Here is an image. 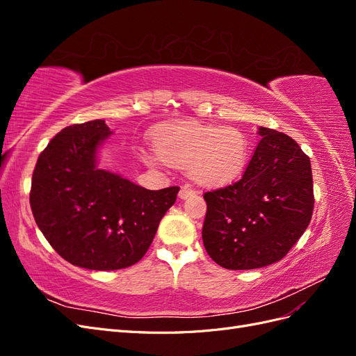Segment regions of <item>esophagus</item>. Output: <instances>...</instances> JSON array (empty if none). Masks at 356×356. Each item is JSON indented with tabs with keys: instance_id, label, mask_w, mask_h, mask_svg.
I'll return each instance as SVG.
<instances>
[{
	"instance_id": "1",
	"label": "esophagus",
	"mask_w": 356,
	"mask_h": 356,
	"mask_svg": "<svg viewBox=\"0 0 356 356\" xmlns=\"http://www.w3.org/2000/svg\"><path fill=\"white\" fill-rule=\"evenodd\" d=\"M195 190H193L190 186H184V187H181V190H179V193H178V196H179V199H187V197H190V196H193L195 195Z\"/></svg>"
}]
</instances>
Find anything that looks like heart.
<instances>
[{"label":"heart","mask_w":356,"mask_h":356,"mask_svg":"<svg viewBox=\"0 0 356 356\" xmlns=\"http://www.w3.org/2000/svg\"><path fill=\"white\" fill-rule=\"evenodd\" d=\"M156 154H145L147 163L160 159L169 166L188 168L197 184L220 187L238 179L246 168L250 143L236 127H218L197 122L163 127L154 138Z\"/></svg>","instance_id":"1"}]
</instances>
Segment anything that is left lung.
I'll return each mask as SVG.
<instances>
[{
	"mask_svg": "<svg viewBox=\"0 0 356 356\" xmlns=\"http://www.w3.org/2000/svg\"><path fill=\"white\" fill-rule=\"evenodd\" d=\"M261 141L242 179L204 193L202 238L212 260L230 270H251L286 255L314 212L309 157L288 135L258 127Z\"/></svg>",
	"mask_w": 356,
	"mask_h": 356,
	"instance_id": "8db88e82",
	"label": "left lung"
}]
</instances>
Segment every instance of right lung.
<instances>
[{"instance_id":"obj_1","label":"right lung","mask_w":356,"mask_h":356,"mask_svg":"<svg viewBox=\"0 0 356 356\" xmlns=\"http://www.w3.org/2000/svg\"><path fill=\"white\" fill-rule=\"evenodd\" d=\"M113 135L105 120L68 126L37 160L31 209L62 258L89 270H117L138 263L179 187L147 190L101 169L99 149Z\"/></svg>"}]
</instances>
